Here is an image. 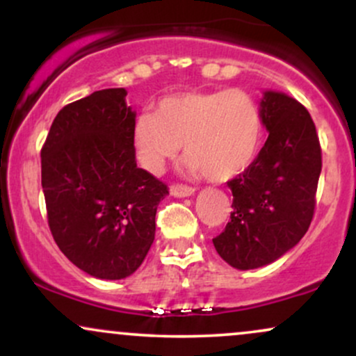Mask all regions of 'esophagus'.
Returning <instances> with one entry per match:
<instances>
[{
  "label": "esophagus",
  "mask_w": 356,
  "mask_h": 356,
  "mask_svg": "<svg viewBox=\"0 0 356 356\" xmlns=\"http://www.w3.org/2000/svg\"><path fill=\"white\" fill-rule=\"evenodd\" d=\"M194 192V187L186 186V184H172L170 186V195H174V197H189Z\"/></svg>",
  "instance_id": "esophagus-1"
}]
</instances>
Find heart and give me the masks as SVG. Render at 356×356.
I'll list each match as a JSON object with an SVG mask.
<instances>
[{
    "label": "heart",
    "mask_w": 356,
    "mask_h": 356,
    "mask_svg": "<svg viewBox=\"0 0 356 356\" xmlns=\"http://www.w3.org/2000/svg\"><path fill=\"white\" fill-rule=\"evenodd\" d=\"M263 137V113L244 90L182 92L164 97L154 113H142L132 127L138 165L161 174L184 145L191 172L220 182L251 165Z\"/></svg>",
    "instance_id": "1"
}]
</instances>
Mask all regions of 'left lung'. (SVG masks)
I'll return each instance as SVG.
<instances>
[{
	"label": "left lung",
	"instance_id": "left-lung-1",
	"mask_svg": "<svg viewBox=\"0 0 356 356\" xmlns=\"http://www.w3.org/2000/svg\"><path fill=\"white\" fill-rule=\"evenodd\" d=\"M266 144L251 165L227 182L232 212L212 239L236 269H254L295 248L312 224L321 174V147L309 112L281 92L261 100Z\"/></svg>",
	"mask_w": 356,
	"mask_h": 356
}]
</instances>
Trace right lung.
Wrapping results in <instances>:
<instances>
[{
	"label": "right lung",
	"instance_id": "right-lung-1",
	"mask_svg": "<svg viewBox=\"0 0 356 356\" xmlns=\"http://www.w3.org/2000/svg\"><path fill=\"white\" fill-rule=\"evenodd\" d=\"M125 88H107L65 105L42 149L48 226L60 251L90 276L124 280L155 238L164 182L137 167L136 112Z\"/></svg>",
	"mask_w": 356,
	"mask_h": 356
}]
</instances>
